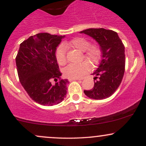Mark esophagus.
Wrapping results in <instances>:
<instances>
[{"label": "esophagus", "mask_w": 146, "mask_h": 146, "mask_svg": "<svg viewBox=\"0 0 146 146\" xmlns=\"http://www.w3.org/2000/svg\"><path fill=\"white\" fill-rule=\"evenodd\" d=\"M73 80H80V79H74V78H69L68 79V81L69 82H72Z\"/></svg>", "instance_id": "1"}]
</instances>
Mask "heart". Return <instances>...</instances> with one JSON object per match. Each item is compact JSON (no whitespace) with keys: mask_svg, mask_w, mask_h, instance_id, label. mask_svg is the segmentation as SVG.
Instances as JSON below:
<instances>
[{"mask_svg":"<svg viewBox=\"0 0 146 146\" xmlns=\"http://www.w3.org/2000/svg\"><path fill=\"white\" fill-rule=\"evenodd\" d=\"M68 46L84 52L83 58L90 66H95L100 61L101 57V49L100 46L95 44H90V42L86 38H76L69 42H64L63 44L60 45L56 48V58L60 65H64L67 62L66 50L65 47ZM87 63L70 64L64 69V74L68 78H81L89 69V66L88 63Z\"/></svg>","mask_w":146,"mask_h":146,"instance_id":"b5f03b06","label":"heart"}]
</instances>
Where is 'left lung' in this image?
I'll list each match as a JSON object with an SVG mask.
<instances>
[{"label":"left lung","mask_w":146,"mask_h":146,"mask_svg":"<svg viewBox=\"0 0 146 146\" xmlns=\"http://www.w3.org/2000/svg\"><path fill=\"white\" fill-rule=\"evenodd\" d=\"M92 37L99 43L102 51V60L95 75L94 86L84 90L89 98L104 100L109 98L121 84L125 71V47L117 33L104 28L85 29L80 31Z\"/></svg>","instance_id":"1"}]
</instances>
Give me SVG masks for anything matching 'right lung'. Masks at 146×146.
Returning <instances> with one entry per match:
<instances>
[{"instance_id":"add662e5","label":"right lung","mask_w":146,"mask_h":146,"mask_svg":"<svg viewBox=\"0 0 146 146\" xmlns=\"http://www.w3.org/2000/svg\"><path fill=\"white\" fill-rule=\"evenodd\" d=\"M64 37L40 33L20 44L16 58L18 78L30 98L41 105L58 104L66 95L69 82L60 78L56 58V48Z\"/></svg>"}]
</instances>
